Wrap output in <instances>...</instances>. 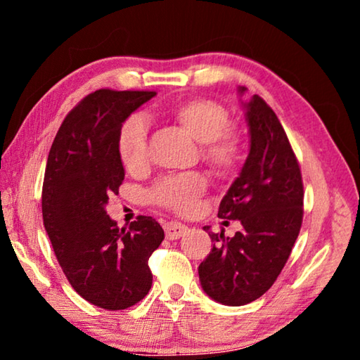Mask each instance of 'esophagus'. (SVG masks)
Instances as JSON below:
<instances>
[{"instance_id":"esophagus-1","label":"esophagus","mask_w":360,"mask_h":360,"mask_svg":"<svg viewBox=\"0 0 360 360\" xmlns=\"http://www.w3.org/2000/svg\"><path fill=\"white\" fill-rule=\"evenodd\" d=\"M165 233H167V238L168 240H178L181 236L186 235L187 227L184 224L181 222H167L165 224Z\"/></svg>"}]
</instances>
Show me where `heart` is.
Listing matches in <instances>:
<instances>
[{
	"mask_svg": "<svg viewBox=\"0 0 360 360\" xmlns=\"http://www.w3.org/2000/svg\"><path fill=\"white\" fill-rule=\"evenodd\" d=\"M176 119L191 135L202 143L203 160L216 172L229 173L243 158V138L231 129L230 114L221 103L210 98H192L174 108ZM117 154L129 172H139L148 163V120L131 114L117 133ZM208 187L202 173L188 172L163 176L149 188L150 203L176 212H191Z\"/></svg>",
	"mask_w": 360,
	"mask_h": 360,
	"instance_id": "1",
	"label": "heart"
}]
</instances>
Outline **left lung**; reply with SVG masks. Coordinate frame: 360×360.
Masks as SVG:
<instances>
[{
    "instance_id": "8db88e82",
    "label": "left lung",
    "mask_w": 360,
    "mask_h": 360,
    "mask_svg": "<svg viewBox=\"0 0 360 360\" xmlns=\"http://www.w3.org/2000/svg\"><path fill=\"white\" fill-rule=\"evenodd\" d=\"M246 117L251 150L217 211L224 224L240 221L241 230L225 238L203 227L214 245L198 266L203 290L230 307L257 300L271 288L303 221L302 172L281 122L259 95L246 105Z\"/></svg>"
}]
</instances>
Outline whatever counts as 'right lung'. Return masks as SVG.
<instances>
[{"mask_svg": "<svg viewBox=\"0 0 360 360\" xmlns=\"http://www.w3.org/2000/svg\"><path fill=\"white\" fill-rule=\"evenodd\" d=\"M155 92L100 89L66 115L53 139L42 182V221L65 276L95 307L125 309L148 295L149 257L165 238L160 224L138 216L117 227L105 205L119 193L124 165L120 125Z\"/></svg>", "mask_w": 360, "mask_h": 360, "instance_id": "1", "label": "right lung"}]
</instances>
